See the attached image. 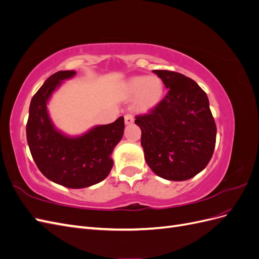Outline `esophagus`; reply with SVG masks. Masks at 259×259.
<instances>
[{
    "label": "esophagus",
    "instance_id": "esophagus-1",
    "mask_svg": "<svg viewBox=\"0 0 259 259\" xmlns=\"http://www.w3.org/2000/svg\"><path fill=\"white\" fill-rule=\"evenodd\" d=\"M124 121H125V124L128 125V124H132L133 122H134V117H133L132 114H125L124 116Z\"/></svg>",
    "mask_w": 259,
    "mask_h": 259
}]
</instances>
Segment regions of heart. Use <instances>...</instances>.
Segmentation results:
<instances>
[{"label":"heart","instance_id":"1","mask_svg":"<svg viewBox=\"0 0 259 259\" xmlns=\"http://www.w3.org/2000/svg\"><path fill=\"white\" fill-rule=\"evenodd\" d=\"M127 99H134L137 112L148 113L158 106L164 94V83L158 75H137L128 79L123 88Z\"/></svg>","mask_w":259,"mask_h":259}]
</instances>
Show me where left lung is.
I'll list each match as a JSON object with an SVG mask.
<instances>
[{"instance_id":"1","label":"left lung","mask_w":259,"mask_h":259,"mask_svg":"<svg viewBox=\"0 0 259 259\" xmlns=\"http://www.w3.org/2000/svg\"><path fill=\"white\" fill-rule=\"evenodd\" d=\"M168 90L153 110L136 116L145 160L154 173L183 182L205 168L214 152L216 124L205 92L190 77L153 70Z\"/></svg>"}]
</instances>
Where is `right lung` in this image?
<instances>
[{"instance_id": "1", "label": "right lung", "mask_w": 259, "mask_h": 259, "mask_svg": "<svg viewBox=\"0 0 259 259\" xmlns=\"http://www.w3.org/2000/svg\"><path fill=\"white\" fill-rule=\"evenodd\" d=\"M75 71H59L50 76L31 99L27 123V142L41 173L53 183L72 189L98 184L113 166L111 154L124 133V117L96 125L79 136L58 130L49 112V101Z\"/></svg>"}]
</instances>
